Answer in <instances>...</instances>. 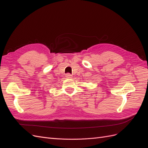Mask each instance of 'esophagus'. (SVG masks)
Returning <instances> with one entry per match:
<instances>
[{
	"label": "esophagus",
	"instance_id": "esophagus-1",
	"mask_svg": "<svg viewBox=\"0 0 148 148\" xmlns=\"http://www.w3.org/2000/svg\"><path fill=\"white\" fill-rule=\"evenodd\" d=\"M65 77H66V78H70L72 77H71V75L70 74V73H66V74L65 75Z\"/></svg>",
	"mask_w": 148,
	"mask_h": 148
}]
</instances>
